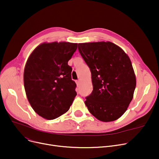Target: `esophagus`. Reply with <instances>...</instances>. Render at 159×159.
Here are the masks:
<instances>
[{
    "mask_svg": "<svg viewBox=\"0 0 159 159\" xmlns=\"http://www.w3.org/2000/svg\"><path fill=\"white\" fill-rule=\"evenodd\" d=\"M76 84H77V86H79V84H80V80H76Z\"/></svg>",
    "mask_w": 159,
    "mask_h": 159,
    "instance_id": "34e87169",
    "label": "esophagus"
}]
</instances>
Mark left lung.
<instances>
[{
  "mask_svg": "<svg viewBox=\"0 0 159 159\" xmlns=\"http://www.w3.org/2000/svg\"><path fill=\"white\" fill-rule=\"evenodd\" d=\"M78 49L91 73L93 89L85 101L89 111L102 122L117 120L127 110L136 87L129 56L109 41L79 43Z\"/></svg>",
  "mask_w": 159,
  "mask_h": 159,
  "instance_id": "obj_1",
  "label": "left lung"
}]
</instances>
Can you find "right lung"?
Instances as JSON below:
<instances>
[{"label":"right lung","mask_w":159,"mask_h":159,"mask_svg":"<svg viewBox=\"0 0 159 159\" xmlns=\"http://www.w3.org/2000/svg\"><path fill=\"white\" fill-rule=\"evenodd\" d=\"M69 42L44 43L29 56L24 71V86L32 108L53 120L68 111L77 93L68 62L77 48Z\"/></svg>","instance_id":"obj_1"}]
</instances>
